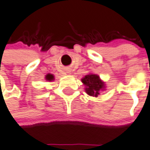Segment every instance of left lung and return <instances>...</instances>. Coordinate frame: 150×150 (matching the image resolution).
Wrapping results in <instances>:
<instances>
[{"instance_id": "obj_1", "label": "left lung", "mask_w": 150, "mask_h": 150, "mask_svg": "<svg viewBox=\"0 0 150 150\" xmlns=\"http://www.w3.org/2000/svg\"><path fill=\"white\" fill-rule=\"evenodd\" d=\"M81 81L85 86V91L90 96L98 97L102 91L106 90V84L97 74L89 73L81 79Z\"/></svg>"}]
</instances>
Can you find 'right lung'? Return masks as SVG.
Listing matches in <instances>:
<instances>
[{
	"label": "right lung",
	"mask_w": 150,
	"mask_h": 150,
	"mask_svg": "<svg viewBox=\"0 0 150 150\" xmlns=\"http://www.w3.org/2000/svg\"><path fill=\"white\" fill-rule=\"evenodd\" d=\"M54 75L52 74V73H48V74H47L46 76H45V79L47 81H54Z\"/></svg>",
	"instance_id": "right-lung-1"
}]
</instances>
